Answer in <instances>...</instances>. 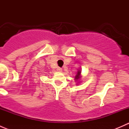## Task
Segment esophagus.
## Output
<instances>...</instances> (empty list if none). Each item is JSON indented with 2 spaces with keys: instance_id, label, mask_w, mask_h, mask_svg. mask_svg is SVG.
I'll return each instance as SVG.
<instances>
[{
  "instance_id": "obj_1",
  "label": "esophagus",
  "mask_w": 129,
  "mask_h": 129,
  "mask_svg": "<svg viewBox=\"0 0 129 129\" xmlns=\"http://www.w3.org/2000/svg\"><path fill=\"white\" fill-rule=\"evenodd\" d=\"M57 71H58V72H62V68H60V67H58V68H57Z\"/></svg>"
}]
</instances>
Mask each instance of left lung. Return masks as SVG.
<instances>
[{
  "instance_id": "8db88e82",
  "label": "left lung",
  "mask_w": 129,
  "mask_h": 129,
  "mask_svg": "<svg viewBox=\"0 0 129 129\" xmlns=\"http://www.w3.org/2000/svg\"><path fill=\"white\" fill-rule=\"evenodd\" d=\"M81 71L80 69L78 70L77 72L76 75H75V77H74V80L75 81L77 82V85H78V84L80 82V79H81Z\"/></svg>"
}]
</instances>
